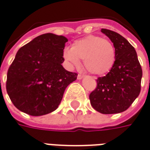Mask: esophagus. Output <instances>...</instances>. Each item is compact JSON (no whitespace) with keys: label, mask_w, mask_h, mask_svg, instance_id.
<instances>
[{"label":"esophagus","mask_w":150,"mask_h":150,"mask_svg":"<svg viewBox=\"0 0 150 150\" xmlns=\"http://www.w3.org/2000/svg\"><path fill=\"white\" fill-rule=\"evenodd\" d=\"M83 77H84V75H82V74H78V75H77V79H78V80L82 79Z\"/></svg>","instance_id":"1"}]
</instances>
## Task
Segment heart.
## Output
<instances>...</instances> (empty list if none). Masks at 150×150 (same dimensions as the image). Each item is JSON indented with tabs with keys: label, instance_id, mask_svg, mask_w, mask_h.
I'll return each instance as SVG.
<instances>
[{
	"label": "heart",
	"instance_id": "heart-1",
	"mask_svg": "<svg viewBox=\"0 0 150 150\" xmlns=\"http://www.w3.org/2000/svg\"><path fill=\"white\" fill-rule=\"evenodd\" d=\"M115 48L107 39L89 35L75 41L70 48H65L63 56L71 66H78L80 60L90 73L104 75L112 69L115 61Z\"/></svg>",
	"mask_w": 150,
	"mask_h": 150
}]
</instances>
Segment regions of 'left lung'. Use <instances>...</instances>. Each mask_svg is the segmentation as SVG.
<instances>
[{
    "instance_id": "1",
    "label": "left lung",
    "mask_w": 150,
    "mask_h": 150,
    "mask_svg": "<svg viewBox=\"0 0 150 150\" xmlns=\"http://www.w3.org/2000/svg\"><path fill=\"white\" fill-rule=\"evenodd\" d=\"M101 31L115 48V61L106 76L97 79V87L90 94V104L102 114L126 111L141 92L142 69L137 54L127 39L107 29Z\"/></svg>"
}]
</instances>
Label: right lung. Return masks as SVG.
<instances>
[{"mask_svg": "<svg viewBox=\"0 0 150 150\" xmlns=\"http://www.w3.org/2000/svg\"><path fill=\"white\" fill-rule=\"evenodd\" d=\"M68 39L47 33L18 51L7 73L6 90L19 111L39 116L56 110L76 73L64 69L63 53Z\"/></svg>", "mask_w": 150, "mask_h": 150, "instance_id": "right-lung-1", "label": "right lung"}]
</instances>
